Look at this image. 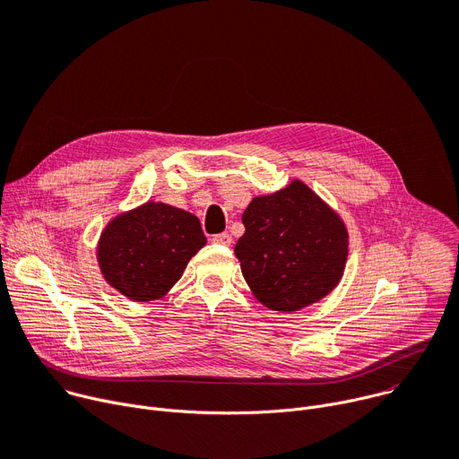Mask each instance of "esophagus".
<instances>
[{"mask_svg":"<svg viewBox=\"0 0 459 459\" xmlns=\"http://www.w3.org/2000/svg\"><path fill=\"white\" fill-rule=\"evenodd\" d=\"M212 241H213V243H220V246H230V243H232V236H230L229 232L216 234V236H212Z\"/></svg>","mask_w":459,"mask_h":459,"instance_id":"34e87169","label":"esophagus"}]
</instances>
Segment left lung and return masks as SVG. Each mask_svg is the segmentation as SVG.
I'll use <instances>...</instances> for the list:
<instances>
[{"mask_svg":"<svg viewBox=\"0 0 459 459\" xmlns=\"http://www.w3.org/2000/svg\"><path fill=\"white\" fill-rule=\"evenodd\" d=\"M241 221L246 234L234 255L265 308L297 312L340 284L349 255L347 227L302 180L255 197Z\"/></svg>","mask_w":459,"mask_h":459,"instance_id":"left-lung-1","label":"left lung"}]
</instances>
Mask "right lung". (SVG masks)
<instances>
[{"instance_id":"1","label":"right lung","mask_w":459,"mask_h":459,"mask_svg":"<svg viewBox=\"0 0 459 459\" xmlns=\"http://www.w3.org/2000/svg\"><path fill=\"white\" fill-rule=\"evenodd\" d=\"M206 246L194 213L147 201L108 221L98 241L103 279L136 302L159 300Z\"/></svg>"}]
</instances>
